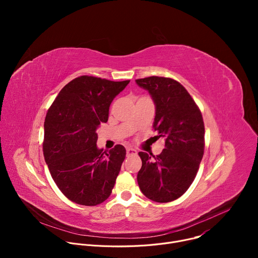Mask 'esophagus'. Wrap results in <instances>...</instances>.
Here are the masks:
<instances>
[{"mask_svg":"<svg viewBox=\"0 0 258 258\" xmlns=\"http://www.w3.org/2000/svg\"><path fill=\"white\" fill-rule=\"evenodd\" d=\"M137 150L134 148H127L126 149V155L127 156H133V155H137Z\"/></svg>","mask_w":258,"mask_h":258,"instance_id":"obj_1","label":"esophagus"}]
</instances>
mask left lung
Listing matches in <instances>:
<instances>
[{"label": "left lung", "mask_w": 258, "mask_h": 258, "mask_svg": "<svg viewBox=\"0 0 258 258\" xmlns=\"http://www.w3.org/2000/svg\"><path fill=\"white\" fill-rule=\"evenodd\" d=\"M136 83L150 94L155 104L153 128L165 140L159 155L139 152V187L147 198L170 202L189 189L199 169L204 154L202 114L188 91L172 79L150 77Z\"/></svg>", "instance_id": "8db88e82"}]
</instances>
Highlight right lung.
<instances>
[{
	"label": "right lung",
	"instance_id": "1",
	"mask_svg": "<svg viewBox=\"0 0 258 258\" xmlns=\"http://www.w3.org/2000/svg\"><path fill=\"white\" fill-rule=\"evenodd\" d=\"M130 81L82 76L68 83L49 108L44 130L46 163L59 190L72 202L95 206L112 192L125 148L97 147V130L109 107Z\"/></svg>",
	"mask_w": 258,
	"mask_h": 258
}]
</instances>
